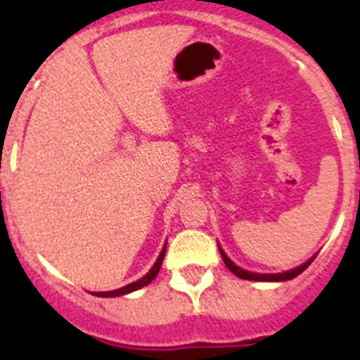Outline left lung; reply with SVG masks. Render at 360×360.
Listing matches in <instances>:
<instances>
[{
  "mask_svg": "<svg viewBox=\"0 0 360 360\" xmlns=\"http://www.w3.org/2000/svg\"><path fill=\"white\" fill-rule=\"evenodd\" d=\"M219 254H221V259H224L225 266L231 270L232 274L238 276V278H241V279H250V281H288V279H294L295 276L301 274L303 270H307L308 265L314 262V257H311V259H308L307 263H303V265L297 266V269L288 270V272H283V274H254V272H247V270H243V269H240V266L234 265V263H232L231 259L227 257V254H225L221 249H219Z\"/></svg>",
  "mask_w": 360,
  "mask_h": 360,
  "instance_id": "left-lung-1",
  "label": "left lung"
}]
</instances>
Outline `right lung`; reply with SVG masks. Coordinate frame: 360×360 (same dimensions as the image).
Returning <instances> with one entry per match:
<instances>
[{
	"label": "right lung",
	"instance_id": "add662e5",
	"mask_svg": "<svg viewBox=\"0 0 360 360\" xmlns=\"http://www.w3.org/2000/svg\"><path fill=\"white\" fill-rule=\"evenodd\" d=\"M164 256H165V247L162 249L160 256H158L157 263L153 265V269L149 270L148 274L144 276L142 279H139V281L135 283H129V285H126V287L119 288V290H110V292H95V295H98V297H117V295H124V294H129V292L133 290H139V288L146 287V285H149V283L153 281V279L157 278V274L160 272V266H162V262H164Z\"/></svg>",
	"mask_w": 360,
	"mask_h": 360
}]
</instances>
